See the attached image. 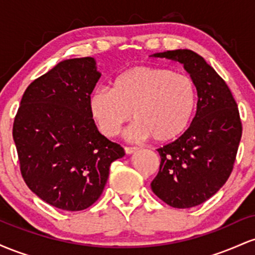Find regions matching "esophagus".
<instances>
[{
	"mask_svg": "<svg viewBox=\"0 0 255 255\" xmlns=\"http://www.w3.org/2000/svg\"><path fill=\"white\" fill-rule=\"evenodd\" d=\"M137 151V147H125V152L127 154H131L134 153V152Z\"/></svg>",
	"mask_w": 255,
	"mask_h": 255,
	"instance_id": "1",
	"label": "esophagus"
}]
</instances>
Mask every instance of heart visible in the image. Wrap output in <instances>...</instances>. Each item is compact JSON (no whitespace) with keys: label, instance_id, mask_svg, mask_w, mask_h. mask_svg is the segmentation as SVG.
Returning <instances> with one entry per match:
<instances>
[{"label":"heart","instance_id":"1","mask_svg":"<svg viewBox=\"0 0 255 255\" xmlns=\"http://www.w3.org/2000/svg\"><path fill=\"white\" fill-rule=\"evenodd\" d=\"M198 102L192 77L164 67H131L114 80L113 90L98 87L90 97V113L99 130L115 136L134 115L133 139L152 136L156 142L175 141L186 133Z\"/></svg>","mask_w":255,"mask_h":255}]
</instances>
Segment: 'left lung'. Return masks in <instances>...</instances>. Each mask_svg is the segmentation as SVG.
I'll use <instances>...</instances> for the list:
<instances>
[{"label": "left lung", "mask_w": 255, "mask_h": 255, "mask_svg": "<svg viewBox=\"0 0 255 255\" xmlns=\"http://www.w3.org/2000/svg\"><path fill=\"white\" fill-rule=\"evenodd\" d=\"M153 57L182 63L198 91L197 113L183 135L158 148L159 171L152 192L169 206L189 209L209 200L233 171L242 125L225 81L197 52L177 49Z\"/></svg>", "instance_id": "obj_1"}]
</instances>
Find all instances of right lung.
<instances>
[{
    "mask_svg": "<svg viewBox=\"0 0 255 255\" xmlns=\"http://www.w3.org/2000/svg\"><path fill=\"white\" fill-rule=\"evenodd\" d=\"M93 57L64 60L26 89L13 125L20 170L37 197L64 211L98 200L125 150L97 129L90 97L101 78Z\"/></svg>",
    "mask_w": 255,
    "mask_h": 255,
    "instance_id": "1",
    "label": "right lung"
}]
</instances>
